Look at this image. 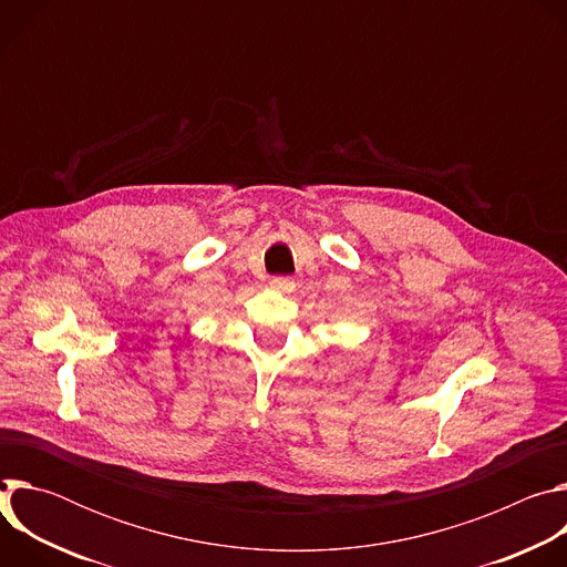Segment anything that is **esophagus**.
<instances>
[{
    "instance_id": "obj_1",
    "label": "esophagus",
    "mask_w": 567,
    "mask_h": 567,
    "mask_svg": "<svg viewBox=\"0 0 567 567\" xmlns=\"http://www.w3.org/2000/svg\"><path fill=\"white\" fill-rule=\"evenodd\" d=\"M271 287L280 289V291H291L293 289V280L287 278V276H278V278H271Z\"/></svg>"
}]
</instances>
